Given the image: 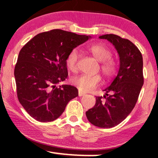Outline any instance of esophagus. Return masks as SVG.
Masks as SVG:
<instances>
[{
  "label": "esophagus",
  "instance_id": "1",
  "mask_svg": "<svg viewBox=\"0 0 158 158\" xmlns=\"http://www.w3.org/2000/svg\"><path fill=\"white\" fill-rule=\"evenodd\" d=\"M85 94L83 93L81 91H79V97H82V96H85Z\"/></svg>",
  "mask_w": 158,
  "mask_h": 158
}]
</instances>
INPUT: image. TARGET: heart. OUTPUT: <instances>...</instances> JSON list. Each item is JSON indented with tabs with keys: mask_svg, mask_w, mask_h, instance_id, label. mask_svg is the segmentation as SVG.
I'll return each mask as SVG.
<instances>
[{
	"mask_svg": "<svg viewBox=\"0 0 158 158\" xmlns=\"http://www.w3.org/2000/svg\"><path fill=\"white\" fill-rule=\"evenodd\" d=\"M86 50L90 52L98 61H100V70L105 77L111 78L117 73L118 70L117 61L111 57V51L106 45L95 43L86 47ZM79 53L77 49L70 50L66 58V65L70 71L76 72L78 69ZM72 82L83 92L94 90L100 84L101 77L99 75L81 74L72 79Z\"/></svg>",
	"mask_w": 158,
	"mask_h": 158,
	"instance_id": "b5f03b06",
	"label": "heart"
}]
</instances>
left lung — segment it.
Instances as JSON below:
<instances>
[{
    "label": "left lung",
    "instance_id": "left-lung-1",
    "mask_svg": "<svg viewBox=\"0 0 158 158\" xmlns=\"http://www.w3.org/2000/svg\"><path fill=\"white\" fill-rule=\"evenodd\" d=\"M112 43L119 56L118 74L104 90L106 96L96 97V104L86 111L88 121L99 128H112L123 122L135 108L143 85V56L128 39L114 34L99 36ZM107 97H106V96Z\"/></svg>",
    "mask_w": 158,
    "mask_h": 158
}]
</instances>
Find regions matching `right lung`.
<instances>
[{"label":"right lung","instance_id":"add662e5","mask_svg":"<svg viewBox=\"0 0 158 158\" xmlns=\"http://www.w3.org/2000/svg\"><path fill=\"white\" fill-rule=\"evenodd\" d=\"M90 38L56 29L34 36L20 50L14 71L17 96L32 118L44 123L55 120L77 97L76 87L56 85L68 77V54Z\"/></svg>","mask_w":158,"mask_h":158}]
</instances>
